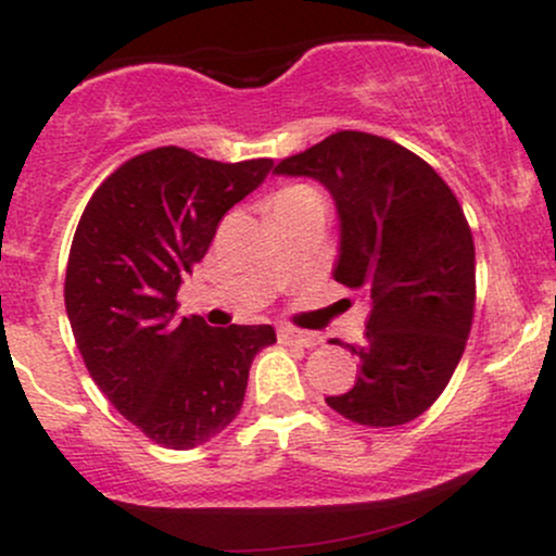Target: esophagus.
I'll list each match as a JSON object with an SVG mask.
<instances>
[{
	"mask_svg": "<svg viewBox=\"0 0 556 556\" xmlns=\"http://www.w3.org/2000/svg\"><path fill=\"white\" fill-rule=\"evenodd\" d=\"M279 340L287 344H300V348H316V344L321 342V337L300 329H279Z\"/></svg>",
	"mask_w": 556,
	"mask_h": 556,
	"instance_id": "esophagus-1",
	"label": "esophagus"
}]
</instances>
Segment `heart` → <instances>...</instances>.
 <instances>
[{
	"instance_id": "b5f03b06",
	"label": "heart",
	"mask_w": 556,
	"mask_h": 556,
	"mask_svg": "<svg viewBox=\"0 0 556 556\" xmlns=\"http://www.w3.org/2000/svg\"><path fill=\"white\" fill-rule=\"evenodd\" d=\"M305 195H314V193H311V190H305V188H287V190H282V193H279L277 201H285V198H305Z\"/></svg>"
}]
</instances>
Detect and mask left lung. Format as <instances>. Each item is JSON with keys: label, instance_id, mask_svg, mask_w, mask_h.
Wrapping results in <instances>:
<instances>
[{"label": "left lung", "instance_id": "1", "mask_svg": "<svg viewBox=\"0 0 556 556\" xmlns=\"http://www.w3.org/2000/svg\"><path fill=\"white\" fill-rule=\"evenodd\" d=\"M329 190L340 216L334 279L368 300L353 389L327 405L353 424H410L444 392L476 305V248L442 177L394 140L342 130L274 167Z\"/></svg>", "mask_w": 556, "mask_h": 556}]
</instances>
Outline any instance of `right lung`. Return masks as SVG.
<instances>
[{"instance_id":"1","label":"right lung","mask_w":556,"mask_h":556,"mask_svg":"<svg viewBox=\"0 0 556 556\" xmlns=\"http://www.w3.org/2000/svg\"><path fill=\"white\" fill-rule=\"evenodd\" d=\"M271 159L225 164L177 146L112 172L88 201L67 258L65 308L91 379L151 442L193 450L240 413L269 324L175 318L182 274L216 225L258 188Z\"/></svg>"}]
</instances>
